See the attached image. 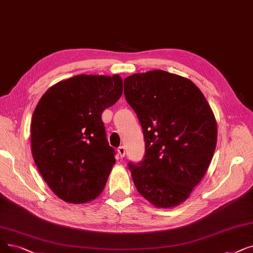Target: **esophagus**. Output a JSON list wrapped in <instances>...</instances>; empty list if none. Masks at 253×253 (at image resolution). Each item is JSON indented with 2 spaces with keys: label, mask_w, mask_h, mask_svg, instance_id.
Instances as JSON below:
<instances>
[{
  "label": "esophagus",
  "mask_w": 253,
  "mask_h": 253,
  "mask_svg": "<svg viewBox=\"0 0 253 253\" xmlns=\"http://www.w3.org/2000/svg\"><path fill=\"white\" fill-rule=\"evenodd\" d=\"M117 152H118L119 156H120L121 158H123V157L125 156V148H124L123 146L119 147V148H118V150H117Z\"/></svg>",
  "instance_id": "34e87169"
}]
</instances>
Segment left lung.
Segmentation results:
<instances>
[{
  "label": "left lung",
  "instance_id": "8db88e82",
  "mask_svg": "<svg viewBox=\"0 0 253 253\" xmlns=\"http://www.w3.org/2000/svg\"><path fill=\"white\" fill-rule=\"evenodd\" d=\"M124 95L142 128L146 153L128 168L137 191L158 208L183 203L210 166L217 124L191 81L163 70L124 80Z\"/></svg>",
  "mask_w": 253,
  "mask_h": 253
}]
</instances>
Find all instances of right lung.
<instances>
[{"instance_id": "1", "label": "right lung", "mask_w": 253, "mask_h": 253, "mask_svg": "<svg viewBox=\"0 0 253 253\" xmlns=\"http://www.w3.org/2000/svg\"><path fill=\"white\" fill-rule=\"evenodd\" d=\"M123 92L119 75H75L39 100L31 123L33 158L53 193L83 204L99 195L116 162L101 115Z\"/></svg>"}]
</instances>
